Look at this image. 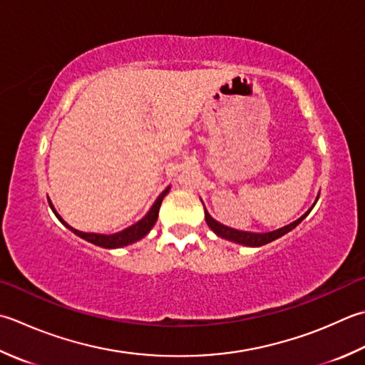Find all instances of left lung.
Returning a JSON list of instances; mask_svg holds the SVG:
<instances>
[{"mask_svg":"<svg viewBox=\"0 0 365 365\" xmlns=\"http://www.w3.org/2000/svg\"><path fill=\"white\" fill-rule=\"evenodd\" d=\"M312 209H313V207H312ZM310 210L305 212L301 218L294 221V223H291V225L284 226V227H280V230H277L274 232H266V234H255V232H245V231L232 230V227H227L225 225L218 223V221L213 220L207 212H205V221H207V225H209L210 230L215 232L217 235H220V237L232 240V242H235V244H242V245H247V247H261V245H266V244H269V242H272L278 237H282V235L289 232L291 230H294V227L299 223H301V221L307 215H309Z\"/></svg>","mask_w":365,"mask_h":365,"instance_id":"1","label":"left lung"}]
</instances>
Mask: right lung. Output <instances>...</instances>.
I'll list each match as a JSON object with an SVG mask.
<instances>
[{
	"mask_svg": "<svg viewBox=\"0 0 365 365\" xmlns=\"http://www.w3.org/2000/svg\"><path fill=\"white\" fill-rule=\"evenodd\" d=\"M168 192H169V188H166V190L161 192V195L158 196V199H156V201H155L152 209H150V212L140 221H138V223L130 226V227H126V230H123V231L115 232V234H110V235L95 234V232H82V231L74 230V227H71L68 223H64L63 218L58 215V213L55 212L52 202H48V204H50V209H52L53 213L56 215V218H58L64 226L69 227V230L73 231L74 234H77L78 237H82L85 240L91 242V244H95L98 247H103V248H120V247L134 244V242H138L139 239L144 237V235L150 230H152L153 225L156 223V220H158V212H160V205L163 202V197L166 196Z\"/></svg>",
	"mask_w": 365,
	"mask_h": 365,
	"instance_id": "right-lung-1",
	"label": "right lung"
}]
</instances>
